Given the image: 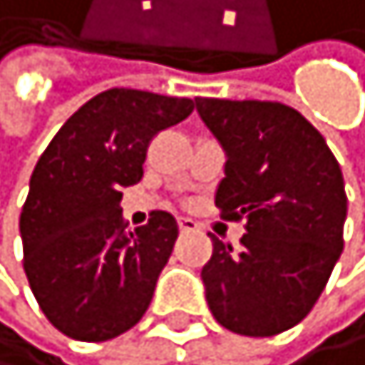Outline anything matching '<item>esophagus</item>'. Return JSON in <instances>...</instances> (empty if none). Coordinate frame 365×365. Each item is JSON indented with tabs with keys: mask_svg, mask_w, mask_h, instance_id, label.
<instances>
[{
	"mask_svg": "<svg viewBox=\"0 0 365 365\" xmlns=\"http://www.w3.org/2000/svg\"><path fill=\"white\" fill-rule=\"evenodd\" d=\"M178 227H180L182 232H192V230H197V220L180 215V217H178Z\"/></svg>",
	"mask_w": 365,
	"mask_h": 365,
	"instance_id": "esophagus-1",
	"label": "esophagus"
}]
</instances>
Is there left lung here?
Here are the masks:
<instances>
[{"label": "left lung", "instance_id": "8db88e82", "mask_svg": "<svg viewBox=\"0 0 365 365\" xmlns=\"http://www.w3.org/2000/svg\"><path fill=\"white\" fill-rule=\"evenodd\" d=\"M225 150L215 206L246 220L241 248L215 235L201 269L208 309L232 333L269 338L309 314L342 253L347 194L338 159L298 110L197 98Z\"/></svg>", "mask_w": 365, "mask_h": 365}]
</instances>
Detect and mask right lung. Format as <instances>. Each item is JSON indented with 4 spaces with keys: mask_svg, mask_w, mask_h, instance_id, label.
<instances>
[{
    "mask_svg": "<svg viewBox=\"0 0 365 365\" xmlns=\"http://www.w3.org/2000/svg\"><path fill=\"white\" fill-rule=\"evenodd\" d=\"M194 110L190 98L110 88L65 121L30 178L23 267L41 312L67 338L105 342L148 312L178 239L171 213L128 230L121 190L143 178L150 140Z\"/></svg>",
    "mask_w": 365,
    "mask_h": 365,
    "instance_id": "add662e5",
    "label": "right lung"
}]
</instances>
